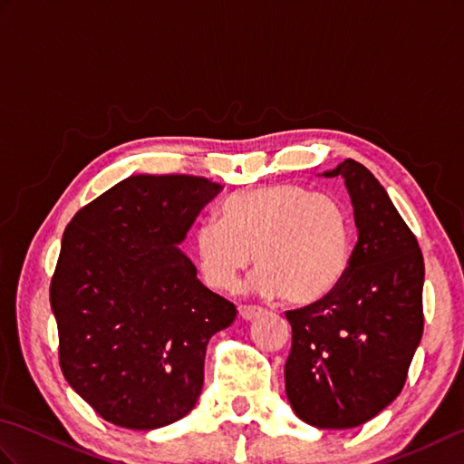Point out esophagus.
I'll return each mask as SVG.
<instances>
[{"label": "esophagus", "instance_id": "1", "mask_svg": "<svg viewBox=\"0 0 464 464\" xmlns=\"http://www.w3.org/2000/svg\"><path fill=\"white\" fill-rule=\"evenodd\" d=\"M261 313H263V309L255 307V304H241V307H239V314H241V319H245V321H251L255 317H259Z\"/></svg>", "mask_w": 464, "mask_h": 464}]
</instances>
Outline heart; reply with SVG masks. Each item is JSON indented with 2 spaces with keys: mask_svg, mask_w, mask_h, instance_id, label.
Returning <instances> with one entry per match:
<instances>
[{
  "mask_svg": "<svg viewBox=\"0 0 464 464\" xmlns=\"http://www.w3.org/2000/svg\"><path fill=\"white\" fill-rule=\"evenodd\" d=\"M221 223L207 219L193 233L203 281L231 291L251 267L253 287L265 297L313 304L339 287L353 257V221L337 197L301 185L253 187L227 199Z\"/></svg>",
  "mask_w": 464,
  "mask_h": 464,
  "instance_id": "heart-1",
  "label": "heart"
}]
</instances>
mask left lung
Here are the masks:
<instances>
[{
	"mask_svg": "<svg viewBox=\"0 0 464 464\" xmlns=\"http://www.w3.org/2000/svg\"><path fill=\"white\" fill-rule=\"evenodd\" d=\"M357 245L329 297L287 311L293 329L285 391L301 420L353 429L399 397L422 337L425 261L417 237L367 167L344 160Z\"/></svg>",
	"mask_w": 464,
	"mask_h": 464,
	"instance_id": "1",
	"label": "left lung"
}]
</instances>
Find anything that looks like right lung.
Returning a JSON list of instances; mask_svg holds the SVG:
<instances>
[{"mask_svg": "<svg viewBox=\"0 0 464 464\" xmlns=\"http://www.w3.org/2000/svg\"><path fill=\"white\" fill-rule=\"evenodd\" d=\"M223 191L193 175H131L85 205L62 239L49 301L63 377L97 415L153 430L189 412L205 351L237 317L181 251Z\"/></svg>", "mask_w": 464, "mask_h": 464, "instance_id": "1", "label": "right lung"}]
</instances>
